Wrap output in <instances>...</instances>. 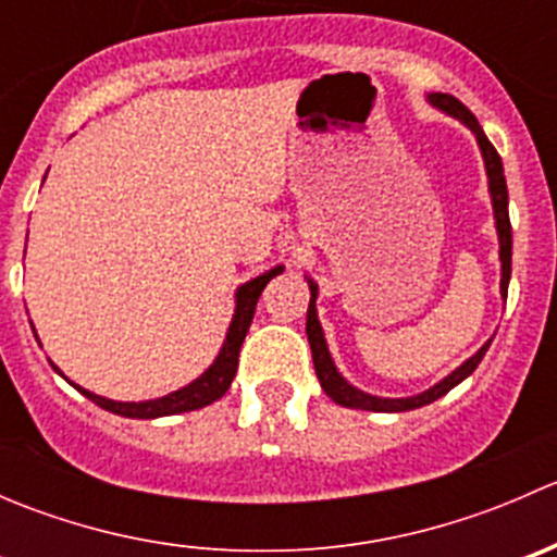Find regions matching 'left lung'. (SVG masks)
Listing matches in <instances>:
<instances>
[{
    "mask_svg": "<svg viewBox=\"0 0 557 557\" xmlns=\"http://www.w3.org/2000/svg\"><path fill=\"white\" fill-rule=\"evenodd\" d=\"M429 104H434L436 110L447 112V115L458 117L466 128L476 137V145H480L482 161H485V172H487V190H491V205H493V221H496V234H498V261H502V299L507 301V288H509V277H512V223H509V194H507V177H504V164L502 156L496 153V148L491 145V139L485 137L482 126L476 123V117L466 110L458 99L450 97V94H429ZM307 285H310V310H307V339H310V350H312V363H314V374H318L320 387L325 391V396L331 401L342 404V407L350 409H367V412H409V409L425 407V404L436 401L445 393H450L455 385L463 383L480 361L485 358L487 347H491L493 339H487L480 350L474 352L471 358H466L455 372L447 374L445 380H440L436 385H431L429 391L418 393V396H404V398H385V396H372V393H363L361 387L350 385L336 369L334 358H331L329 345H325V334L323 325L318 320V283L312 277H305Z\"/></svg>",
    "mask_w": 557,
    "mask_h": 557,
    "instance_id": "obj_1",
    "label": "left lung"
}]
</instances>
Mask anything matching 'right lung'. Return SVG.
Wrapping results in <instances>:
<instances>
[{"label":"right lung","mask_w":557,"mask_h":557,"mask_svg":"<svg viewBox=\"0 0 557 557\" xmlns=\"http://www.w3.org/2000/svg\"><path fill=\"white\" fill-rule=\"evenodd\" d=\"M283 269L285 267H274V269H269V272L258 274V277L247 280L245 285H239L237 294H234V318H232V323H228L226 339H223V347H221V352L215 356V361H212L210 367H207L205 372L194 380V383H188L185 387H177V391L166 393V396L148 398V401H112V398L97 396V393L86 391V387L70 383V380L64 377V372H61L53 361H50V367H53L55 372H59L72 387H77L83 396L91 398L97 407H102L112 414H121V418L156 420V418H166V414L194 412V409L207 407V404L218 401V398L228 391V385H232L234 374H237L239 347H243L247 329H250V323H252V314H256L258 296H261V290L267 288L269 280L277 277ZM32 331H35V325H32ZM35 336H37V331H35Z\"/></svg>","instance_id":"right-lung-1"}]
</instances>
